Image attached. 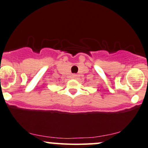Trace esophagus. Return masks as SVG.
I'll return each instance as SVG.
<instances>
[{
    "label": "esophagus",
    "mask_w": 148,
    "mask_h": 148,
    "mask_svg": "<svg viewBox=\"0 0 148 148\" xmlns=\"http://www.w3.org/2000/svg\"><path fill=\"white\" fill-rule=\"evenodd\" d=\"M72 78H74V79H75V78H76V74H72Z\"/></svg>",
    "instance_id": "esophagus-1"
}]
</instances>
